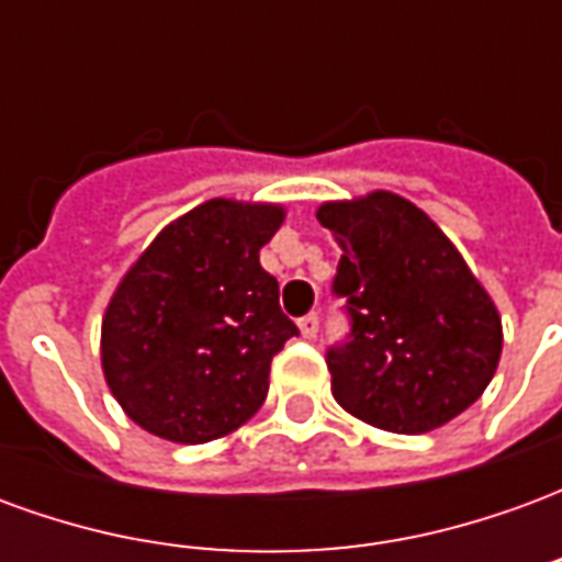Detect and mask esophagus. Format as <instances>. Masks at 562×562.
Returning <instances> with one entry per match:
<instances>
[{
  "label": "esophagus",
  "instance_id": "1",
  "mask_svg": "<svg viewBox=\"0 0 562 562\" xmlns=\"http://www.w3.org/2000/svg\"><path fill=\"white\" fill-rule=\"evenodd\" d=\"M297 328H301V337H304V340H316V334H318L316 313H310V316L301 318V322H297Z\"/></svg>",
  "mask_w": 562,
  "mask_h": 562
}]
</instances>
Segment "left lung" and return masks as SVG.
I'll return each mask as SVG.
<instances>
[{
  "instance_id": "1",
  "label": "left lung",
  "mask_w": 562,
  "mask_h": 562,
  "mask_svg": "<svg viewBox=\"0 0 562 562\" xmlns=\"http://www.w3.org/2000/svg\"><path fill=\"white\" fill-rule=\"evenodd\" d=\"M318 222L342 246L334 292L352 340L330 349V394L389 434H430L479 401L499 364L503 318L458 246L389 189L325 201Z\"/></svg>"
}]
</instances>
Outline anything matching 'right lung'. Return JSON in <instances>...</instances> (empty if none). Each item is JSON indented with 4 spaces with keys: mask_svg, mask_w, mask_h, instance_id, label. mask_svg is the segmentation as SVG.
Listing matches in <instances>:
<instances>
[{
    "mask_svg": "<svg viewBox=\"0 0 562 562\" xmlns=\"http://www.w3.org/2000/svg\"><path fill=\"white\" fill-rule=\"evenodd\" d=\"M282 220V204L210 198L168 222L116 282L102 373L147 434L201 446L261 409L270 361L297 334L258 261Z\"/></svg>",
    "mask_w": 562,
    "mask_h": 562,
    "instance_id": "right-lung-1",
    "label": "right lung"
}]
</instances>
